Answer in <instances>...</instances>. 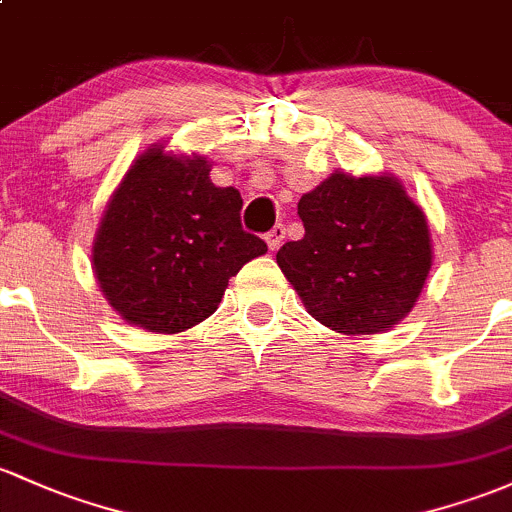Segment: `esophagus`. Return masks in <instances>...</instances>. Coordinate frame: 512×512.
<instances>
[{"mask_svg":"<svg viewBox=\"0 0 512 512\" xmlns=\"http://www.w3.org/2000/svg\"><path fill=\"white\" fill-rule=\"evenodd\" d=\"M283 239H285V227H283V224H276V227H273L271 232L266 234V244H268V249H271V251H278V249H280V244H283Z\"/></svg>","mask_w":512,"mask_h":512,"instance_id":"esophagus-1","label":"esophagus"}]
</instances>
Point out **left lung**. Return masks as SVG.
Masks as SVG:
<instances>
[{
    "mask_svg": "<svg viewBox=\"0 0 512 512\" xmlns=\"http://www.w3.org/2000/svg\"><path fill=\"white\" fill-rule=\"evenodd\" d=\"M300 241L276 261L317 322L342 334H378L412 310L432 268L420 205L393 175L334 170L298 202Z\"/></svg>",
    "mask_w": 512,
    "mask_h": 512,
    "instance_id": "obj_1",
    "label": "left lung"
}]
</instances>
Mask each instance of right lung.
Wrapping results in <instances>:
<instances>
[{"label":"right lung","mask_w":512,"mask_h":512,"mask_svg":"<svg viewBox=\"0 0 512 512\" xmlns=\"http://www.w3.org/2000/svg\"><path fill=\"white\" fill-rule=\"evenodd\" d=\"M241 195L210 163L151 146L131 163L97 229L92 271L124 322L178 334L217 310L229 278L266 241L241 229Z\"/></svg>","instance_id":"right-lung-1"}]
</instances>
